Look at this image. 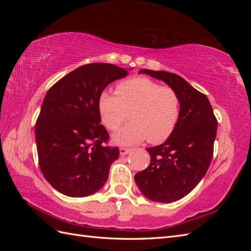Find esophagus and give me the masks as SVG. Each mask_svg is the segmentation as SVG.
<instances>
[{"label":"esophagus","instance_id":"esophagus-1","mask_svg":"<svg viewBox=\"0 0 251 251\" xmlns=\"http://www.w3.org/2000/svg\"><path fill=\"white\" fill-rule=\"evenodd\" d=\"M119 151H120V155H121V156H125V155L130 153L131 150H130V149H126V148H120V149H119Z\"/></svg>","mask_w":251,"mask_h":251}]
</instances>
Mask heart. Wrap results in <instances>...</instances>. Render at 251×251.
I'll list each match as a JSON object with an SVG mask.
<instances>
[{"instance_id": "1", "label": "heart", "mask_w": 251, "mask_h": 251, "mask_svg": "<svg viewBox=\"0 0 251 251\" xmlns=\"http://www.w3.org/2000/svg\"><path fill=\"white\" fill-rule=\"evenodd\" d=\"M98 108L104 126L112 131L120 127L130 112L132 123L113 136L114 142L132 146L148 139L159 143L176 127L180 97L171 87L148 77H135L120 82L117 93L101 92Z\"/></svg>"}]
</instances>
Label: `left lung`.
<instances>
[{"label": "left lung", "instance_id": "obj_1", "mask_svg": "<svg viewBox=\"0 0 251 251\" xmlns=\"http://www.w3.org/2000/svg\"><path fill=\"white\" fill-rule=\"evenodd\" d=\"M164 81L180 97L176 127L160 146L148 148L151 163L135 175V182L148 199L171 203L191 193L206 174L214 154L218 121L207 96L179 75L142 69Z\"/></svg>", "mask_w": 251, "mask_h": 251}]
</instances>
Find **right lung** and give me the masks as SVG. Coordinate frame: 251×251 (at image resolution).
Segmentation results:
<instances>
[{
    "mask_svg": "<svg viewBox=\"0 0 251 251\" xmlns=\"http://www.w3.org/2000/svg\"><path fill=\"white\" fill-rule=\"evenodd\" d=\"M124 68L88 64L67 74L45 96L35 124L39 163L56 191L73 198L96 193L108 180L119 149L105 146L98 100L104 88L126 77Z\"/></svg>",
    "mask_w": 251,
    "mask_h": 251,
    "instance_id": "1",
    "label": "right lung"
}]
</instances>
